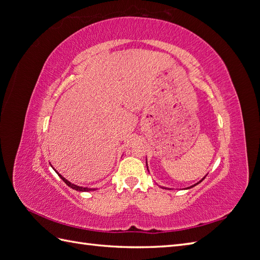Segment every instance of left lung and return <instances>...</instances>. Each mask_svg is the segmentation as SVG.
I'll return each mask as SVG.
<instances>
[{
  "label": "left lung",
  "mask_w": 260,
  "mask_h": 260,
  "mask_svg": "<svg viewBox=\"0 0 260 260\" xmlns=\"http://www.w3.org/2000/svg\"><path fill=\"white\" fill-rule=\"evenodd\" d=\"M146 166H147V159H146ZM147 171H148V166H147ZM148 172H149V171H148ZM205 177H206V176H204V177H203V178H202L201 180H199V182H197L196 184H194V185H191V186H189V187H187V188H186V189H189V188H191V187H194V186L198 185L199 183H202V182H203V180L205 179ZM160 187H161V188H165V187H162V186H160Z\"/></svg>",
  "instance_id": "1"
}]
</instances>
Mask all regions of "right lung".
I'll return each instance as SVG.
<instances>
[{"mask_svg": "<svg viewBox=\"0 0 260 260\" xmlns=\"http://www.w3.org/2000/svg\"><path fill=\"white\" fill-rule=\"evenodd\" d=\"M54 171H55V170H54ZM55 172H56V171H55ZM56 173H57V172H56ZM57 175H58L59 177L62 178V180H63V182H64L66 185H68L69 187H71V188L75 189V190H78V191H90V190H96V188H88V187H81V186H77V185L72 184L71 182H69L68 179H65V178L62 176L61 174H58V173H57Z\"/></svg>", "mask_w": 260, "mask_h": 260, "instance_id": "right-lung-1", "label": "right lung"}]
</instances>
